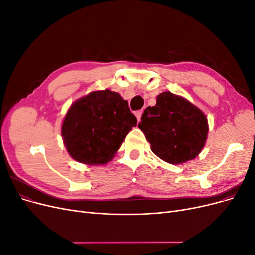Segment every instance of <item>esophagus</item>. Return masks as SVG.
Instances as JSON below:
<instances>
[{"mask_svg":"<svg viewBox=\"0 0 255 255\" xmlns=\"http://www.w3.org/2000/svg\"><path fill=\"white\" fill-rule=\"evenodd\" d=\"M142 113H143V110H139V111H136L135 115H136V117H137L138 121H140V120H141V116H142Z\"/></svg>","mask_w":255,"mask_h":255,"instance_id":"1","label":"esophagus"}]
</instances>
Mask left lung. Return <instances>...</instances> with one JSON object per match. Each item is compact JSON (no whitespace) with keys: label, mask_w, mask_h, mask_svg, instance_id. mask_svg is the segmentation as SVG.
Listing matches in <instances>:
<instances>
[{"label":"left lung","mask_w":255,"mask_h":255,"mask_svg":"<svg viewBox=\"0 0 255 255\" xmlns=\"http://www.w3.org/2000/svg\"><path fill=\"white\" fill-rule=\"evenodd\" d=\"M138 128L156 156L176 165L196 157L209 132L207 116L200 109L170 91L157 95L155 106L145 109Z\"/></svg>","instance_id":"left-lung-1"}]
</instances>
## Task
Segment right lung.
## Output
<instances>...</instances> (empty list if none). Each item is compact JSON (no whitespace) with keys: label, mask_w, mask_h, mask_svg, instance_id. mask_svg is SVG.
Here are the masks:
<instances>
[{"label":"right lung","mask_w":255,"mask_h":255,"mask_svg":"<svg viewBox=\"0 0 255 255\" xmlns=\"http://www.w3.org/2000/svg\"><path fill=\"white\" fill-rule=\"evenodd\" d=\"M137 118L128 102L109 89L76 101L63 120L61 134L72 159L87 165L110 162Z\"/></svg>","instance_id":"right-lung-1"}]
</instances>
